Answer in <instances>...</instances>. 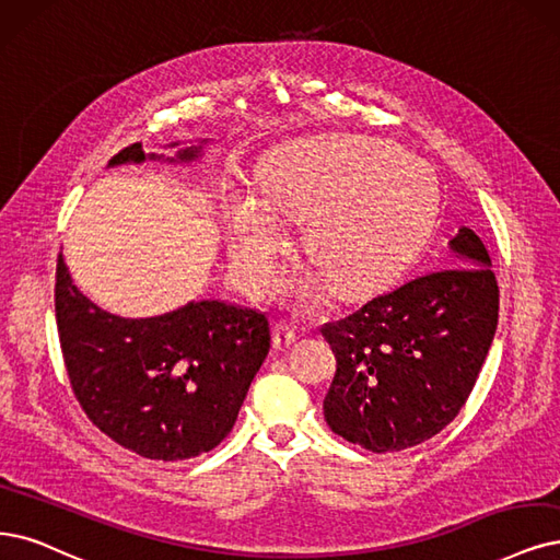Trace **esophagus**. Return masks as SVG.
<instances>
[{
  "instance_id": "esophagus-1",
  "label": "esophagus",
  "mask_w": 560,
  "mask_h": 560,
  "mask_svg": "<svg viewBox=\"0 0 560 560\" xmlns=\"http://www.w3.org/2000/svg\"><path fill=\"white\" fill-rule=\"evenodd\" d=\"M298 339H300V332H298L295 325L283 323V320L275 325V346H277V348L293 346Z\"/></svg>"
}]
</instances>
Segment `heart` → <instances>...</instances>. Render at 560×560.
I'll return each mask as SVG.
<instances>
[{
  "label": "heart",
  "instance_id": "heart-1",
  "mask_svg": "<svg viewBox=\"0 0 560 560\" xmlns=\"http://www.w3.org/2000/svg\"><path fill=\"white\" fill-rule=\"evenodd\" d=\"M260 189L270 212L306 221V260L339 298L376 291L420 244L436 210L427 165L395 144L362 136H327L279 150L265 163ZM231 254L246 279L272 288L283 233L248 196L225 205ZM312 298L314 285L302 288Z\"/></svg>",
  "mask_w": 560,
  "mask_h": 560
}]
</instances>
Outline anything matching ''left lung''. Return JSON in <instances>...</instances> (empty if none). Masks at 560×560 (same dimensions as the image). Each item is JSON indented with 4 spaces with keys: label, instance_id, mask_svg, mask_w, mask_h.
<instances>
[{
    "label": "left lung",
    "instance_id": "1",
    "mask_svg": "<svg viewBox=\"0 0 560 560\" xmlns=\"http://www.w3.org/2000/svg\"><path fill=\"white\" fill-rule=\"evenodd\" d=\"M462 265L410 279L320 335L337 358L323 410L335 433L371 452L436 436L478 381L499 325V283L482 240H450Z\"/></svg>",
    "mask_w": 560,
    "mask_h": 560
}]
</instances>
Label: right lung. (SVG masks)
Segmentation results:
<instances>
[{
	"label": "right lung",
	"mask_w": 560,
	"mask_h": 560,
	"mask_svg": "<svg viewBox=\"0 0 560 560\" xmlns=\"http://www.w3.org/2000/svg\"><path fill=\"white\" fill-rule=\"evenodd\" d=\"M198 152L186 148L177 159L191 161ZM127 161H144L140 142L110 165ZM55 279L61 355L94 427L159 462L198 457L231 433L269 350L265 314L202 300L154 318H119L78 291L61 254Z\"/></svg>",
	"instance_id": "right-lung-1"
}]
</instances>
